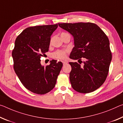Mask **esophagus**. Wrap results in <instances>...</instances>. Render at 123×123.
Instances as JSON below:
<instances>
[{
	"label": "esophagus",
	"instance_id": "obj_1",
	"mask_svg": "<svg viewBox=\"0 0 123 123\" xmlns=\"http://www.w3.org/2000/svg\"><path fill=\"white\" fill-rule=\"evenodd\" d=\"M62 63H63V65H65V64H66L68 63V62H65V61H63V62H62Z\"/></svg>",
	"mask_w": 123,
	"mask_h": 123
}]
</instances>
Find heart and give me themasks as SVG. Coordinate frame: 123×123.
Returning a JSON list of instances; mask_svg holds the SVG:
<instances>
[{"instance_id": "obj_1", "label": "heart", "mask_w": 123, "mask_h": 123, "mask_svg": "<svg viewBox=\"0 0 123 123\" xmlns=\"http://www.w3.org/2000/svg\"><path fill=\"white\" fill-rule=\"evenodd\" d=\"M68 51H57L52 54V57L54 58L59 59H64L66 57V53Z\"/></svg>"}]
</instances>
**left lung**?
<instances>
[{"label": "left lung", "instance_id": "8db88e82", "mask_svg": "<svg viewBox=\"0 0 123 123\" xmlns=\"http://www.w3.org/2000/svg\"><path fill=\"white\" fill-rule=\"evenodd\" d=\"M60 28L71 34L74 45L70 58L81 60L83 66L70 62V80L73 89L81 93H89L104 83L109 71L112 53L108 38L95 24L87 23H58Z\"/></svg>", "mask_w": 123, "mask_h": 123}]
</instances>
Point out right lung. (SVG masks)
<instances>
[{"mask_svg": "<svg viewBox=\"0 0 123 123\" xmlns=\"http://www.w3.org/2000/svg\"><path fill=\"white\" fill-rule=\"evenodd\" d=\"M57 27L56 24L27 28L15 40L12 52L14 70L22 84L34 93L45 94L53 89L63 66L54 60L45 67L40 63Z\"/></svg>", "mask_w": 123, "mask_h": 123, "instance_id": "1", "label": "right lung"}]
</instances>
